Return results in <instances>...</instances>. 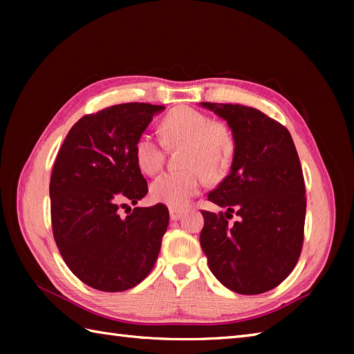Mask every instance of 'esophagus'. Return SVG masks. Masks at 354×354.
Segmentation results:
<instances>
[{
    "instance_id": "esophagus-1",
    "label": "esophagus",
    "mask_w": 354,
    "mask_h": 354,
    "mask_svg": "<svg viewBox=\"0 0 354 354\" xmlns=\"http://www.w3.org/2000/svg\"><path fill=\"white\" fill-rule=\"evenodd\" d=\"M170 219L171 221H178L181 219V216L184 214V209L183 208H176V207H170Z\"/></svg>"
}]
</instances>
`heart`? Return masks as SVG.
<instances>
[{
    "instance_id": "heart-1",
    "label": "heart",
    "mask_w": 354,
    "mask_h": 354,
    "mask_svg": "<svg viewBox=\"0 0 354 354\" xmlns=\"http://www.w3.org/2000/svg\"><path fill=\"white\" fill-rule=\"evenodd\" d=\"M162 137L169 146H184L181 164L185 169L170 170L150 185V196L170 207H183L208 178H219L228 170L236 141L228 126L212 122L193 108H176L162 118ZM133 160L146 175L161 169L164 152L152 133L142 132L133 142Z\"/></svg>"
}]
</instances>
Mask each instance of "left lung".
I'll return each mask as SVG.
<instances>
[{
  "mask_svg": "<svg viewBox=\"0 0 354 354\" xmlns=\"http://www.w3.org/2000/svg\"><path fill=\"white\" fill-rule=\"evenodd\" d=\"M201 104L227 120L236 141L231 171L208 193V201L227 213L202 212V251L225 288L257 295L277 288L301 254L306 219L301 164L289 131L259 109ZM230 212L239 216L232 225L227 223Z\"/></svg>",
  "mask_w": 354,
  "mask_h": 354,
  "instance_id": "1",
  "label": "left lung"
}]
</instances>
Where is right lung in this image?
Segmentation results:
<instances>
[{"label":"right lung","instance_id":"1","mask_svg":"<svg viewBox=\"0 0 354 354\" xmlns=\"http://www.w3.org/2000/svg\"><path fill=\"white\" fill-rule=\"evenodd\" d=\"M164 106L122 103L82 117L56 156L50 179L51 227L66 266L80 281L122 292L150 274L167 231L164 204L133 208L147 181L133 142ZM120 207L130 209L123 218Z\"/></svg>","mask_w":354,"mask_h":354}]
</instances>
